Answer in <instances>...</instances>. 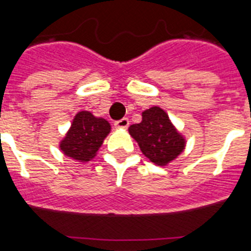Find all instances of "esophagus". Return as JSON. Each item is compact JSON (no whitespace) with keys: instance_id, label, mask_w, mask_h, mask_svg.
Wrapping results in <instances>:
<instances>
[{"instance_id":"34e87169","label":"esophagus","mask_w":251,"mask_h":251,"mask_svg":"<svg viewBox=\"0 0 251 251\" xmlns=\"http://www.w3.org/2000/svg\"><path fill=\"white\" fill-rule=\"evenodd\" d=\"M128 126H129V119L128 118H122L119 121L114 122L115 128H127Z\"/></svg>"}]
</instances>
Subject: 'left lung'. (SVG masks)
<instances>
[{
    "instance_id": "8db88e82",
    "label": "left lung",
    "mask_w": 251,
    "mask_h": 251,
    "mask_svg": "<svg viewBox=\"0 0 251 251\" xmlns=\"http://www.w3.org/2000/svg\"><path fill=\"white\" fill-rule=\"evenodd\" d=\"M128 130L137 141L142 153L154 165L166 166L185 150V138L159 106L145 110L141 123L132 124Z\"/></svg>"
}]
</instances>
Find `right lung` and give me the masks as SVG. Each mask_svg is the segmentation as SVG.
<instances>
[{"label":"right lung","instance_id":"obj_1","mask_svg":"<svg viewBox=\"0 0 251 251\" xmlns=\"http://www.w3.org/2000/svg\"><path fill=\"white\" fill-rule=\"evenodd\" d=\"M110 132V124L97 118L90 112H79L73 119L65 138L60 142V150L65 156L80 162H88L97 154L104 138Z\"/></svg>","mask_w":251,"mask_h":251}]
</instances>
